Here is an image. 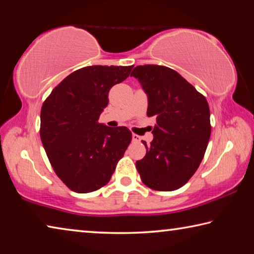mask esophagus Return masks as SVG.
<instances>
[{
	"label": "esophagus",
	"mask_w": 254,
	"mask_h": 254,
	"mask_svg": "<svg viewBox=\"0 0 254 254\" xmlns=\"http://www.w3.org/2000/svg\"><path fill=\"white\" fill-rule=\"evenodd\" d=\"M132 140L135 141V142H139V141L141 140V137L137 135V134H134V133H133V134H132Z\"/></svg>",
	"instance_id": "esophagus-1"
}]
</instances>
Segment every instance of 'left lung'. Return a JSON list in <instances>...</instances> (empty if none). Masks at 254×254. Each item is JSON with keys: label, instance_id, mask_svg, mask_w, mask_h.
<instances>
[{"label": "left lung", "instance_id": "1", "mask_svg": "<svg viewBox=\"0 0 254 254\" xmlns=\"http://www.w3.org/2000/svg\"><path fill=\"white\" fill-rule=\"evenodd\" d=\"M131 76L148 95L149 118L154 117L153 140L145 157L135 162L142 183L153 190L183 187L198 169L210 136L209 106L205 96L166 66H136Z\"/></svg>", "mask_w": 254, "mask_h": 254}]
</instances>
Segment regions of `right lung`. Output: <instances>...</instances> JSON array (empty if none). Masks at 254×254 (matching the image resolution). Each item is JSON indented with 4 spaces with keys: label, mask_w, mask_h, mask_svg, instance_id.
Here are the masks:
<instances>
[{
    "label": "right lung",
    "mask_w": 254,
    "mask_h": 254,
    "mask_svg": "<svg viewBox=\"0 0 254 254\" xmlns=\"http://www.w3.org/2000/svg\"><path fill=\"white\" fill-rule=\"evenodd\" d=\"M133 66H87L56 86L40 114V137L50 165L70 190L86 194L110 182L132 140L126 127L98 123L109 92Z\"/></svg>",
    "instance_id": "1"
}]
</instances>
